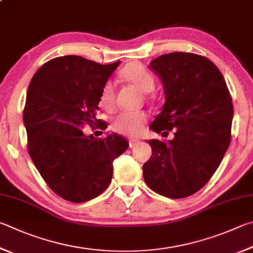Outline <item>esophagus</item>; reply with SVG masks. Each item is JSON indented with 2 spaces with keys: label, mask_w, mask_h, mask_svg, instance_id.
Instances as JSON below:
<instances>
[{
  "label": "esophagus",
  "mask_w": 253,
  "mask_h": 253,
  "mask_svg": "<svg viewBox=\"0 0 253 253\" xmlns=\"http://www.w3.org/2000/svg\"><path fill=\"white\" fill-rule=\"evenodd\" d=\"M138 142H139V139L131 138V139H129V147L131 148V147H134L136 144H138Z\"/></svg>",
  "instance_id": "esophagus-1"
}]
</instances>
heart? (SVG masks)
Masks as SVG:
<instances>
[{"instance_id":"heart-1","label":"heart","mask_w":253,"mask_h":253,"mask_svg":"<svg viewBox=\"0 0 253 253\" xmlns=\"http://www.w3.org/2000/svg\"><path fill=\"white\" fill-rule=\"evenodd\" d=\"M122 77L130 83L141 93H151L155 89V77L138 63H132L126 66L122 72ZM116 88L113 82H107L100 93V104L103 107H111L115 102ZM147 122V115L138 113H122L114 118V129L127 136H138L141 134Z\"/></svg>"}]
</instances>
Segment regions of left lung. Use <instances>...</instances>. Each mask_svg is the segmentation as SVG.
<instances>
[{
	"instance_id": "obj_1",
	"label": "left lung",
	"mask_w": 253,
	"mask_h": 253,
	"mask_svg": "<svg viewBox=\"0 0 253 253\" xmlns=\"http://www.w3.org/2000/svg\"><path fill=\"white\" fill-rule=\"evenodd\" d=\"M149 68L162 81L165 102L150 128L174 137L148 140L145 182L157 194L185 198L200 190L217 170L230 144L233 105L221 72L205 56L169 53Z\"/></svg>"
}]
</instances>
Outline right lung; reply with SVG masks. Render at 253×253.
I'll use <instances>...</instances> for the list:
<instances>
[{
	"label": "right lung",
	"instance_id": "right-lung-1",
	"mask_svg": "<svg viewBox=\"0 0 253 253\" xmlns=\"http://www.w3.org/2000/svg\"><path fill=\"white\" fill-rule=\"evenodd\" d=\"M119 64L56 57L35 73L27 88V150L47 186L72 203L102 194L112 181L114 159L129 146L117 134L97 139L83 132L86 125L106 128L96 115L103 87Z\"/></svg>",
	"mask_w": 253,
	"mask_h": 253
}]
</instances>
